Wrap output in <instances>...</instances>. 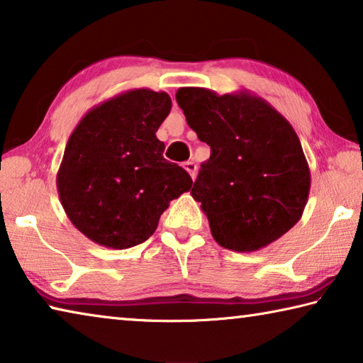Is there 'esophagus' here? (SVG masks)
I'll return each instance as SVG.
<instances>
[{"instance_id":"34e87169","label":"esophagus","mask_w":363,"mask_h":363,"mask_svg":"<svg viewBox=\"0 0 363 363\" xmlns=\"http://www.w3.org/2000/svg\"><path fill=\"white\" fill-rule=\"evenodd\" d=\"M183 167H185V170L188 172L189 177H191V178L196 177V172H198V165H196L194 162H191V160H188V162H185V165H183Z\"/></svg>"}]
</instances>
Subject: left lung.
Returning <instances> with one entry per match:
<instances>
[{
  "instance_id": "left-lung-1",
  "label": "left lung",
  "mask_w": 363,
  "mask_h": 363,
  "mask_svg": "<svg viewBox=\"0 0 363 363\" xmlns=\"http://www.w3.org/2000/svg\"><path fill=\"white\" fill-rule=\"evenodd\" d=\"M177 103L211 157L191 188L218 245L259 251L302 217L311 170L294 128L280 112L249 91L217 94L185 86Z\"/></svg>"
}]
</instances>
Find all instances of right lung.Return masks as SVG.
<instances>
[{
  "label": "right lung",
  "instance_id": "right-lung-1",
  "mask_svg": "<svg viewBox=\"0 0 363 363\" xmlns=\"http://www.w3.org/2000/svg\"><path fill=\"white\" fill-rule=\"evenodd\" d=\"M170 108L165 91L136 88L94 106L70 135L56 177L59 199L96 245L128 249L146 241L170 201L191 188L156 136Z\"/></svg>",
  "mask_w": 363,
  "mask_h": 363
}]
</instances>
